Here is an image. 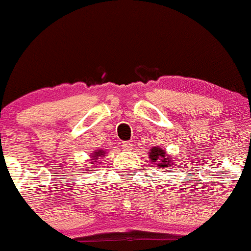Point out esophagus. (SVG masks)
<instances>
[{
  "label": "esophagus",
  "mask_w": 251,
  "mask_h": 251,
  "mask_svg": "<svg viewBox=\"0 0 251 251\" xmlns=\"http://www.w3.org/2000/svg\"><path fill=\"white\" fill-rule=\"evenodd\" d=\"M122 148H123L124 151H131V150L133 149V145H132L131 143L125 142V143L122 144Z\"/></svg>",
  "instance_id": "34e87169"
}]
</instances>
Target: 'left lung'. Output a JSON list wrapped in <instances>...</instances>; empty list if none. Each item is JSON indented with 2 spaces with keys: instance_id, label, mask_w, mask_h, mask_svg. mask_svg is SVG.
<instances>
[{
  "instance_id": "obj_1",
  "label": "left lung",
  "mask_w": 251,
  "mask_h": 251,
  "mask_svg": "<svg viewBox=\"0 0 251 251\" xmlns=\"http://www.w3.org/2000/svg\"><path fill=\"white\" fill-rule=\"evenodd\" d=\"M149 158L158 168L166 170V171H169L170 168L175 165V160H172V158L169 157L165 150L162 148H152L149 152Z\"/></svg>"
}]
</instances>
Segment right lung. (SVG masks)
I'll return each instance as SVG.
<instances>
[{
    "instance_id": "add662e5",
    "label": "right lung",
    "mask_w": 251,
    "mask_h": 251,
    "mask_svg": "<svg viewBox=\"0 0 251 251\" xmlns=\"http://www.w3.org/2000/svg\"><path fill=\"white\" fill-rule=\"evenodd\" d=\"M103 154H105V151H103V150H97V151H94V153L92 154V159H91V164H92V165H96V164L98 163V160H99V158L102 157ZM92 165H88V169H86L85 171H86V172L93 171V170L91 169ZM83 168H85V166H83Z\"/></svg>"
}]
</instances>
